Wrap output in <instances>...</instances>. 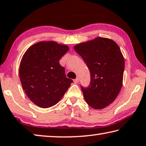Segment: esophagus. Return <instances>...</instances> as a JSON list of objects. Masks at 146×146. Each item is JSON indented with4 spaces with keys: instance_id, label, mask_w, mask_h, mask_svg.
<instances>
[{
    "instance_id": "esophagus-1",
    "label": "esophagus",
    "mask_w": 146,
    "mask_h": 146,
    "mask_svg": "<svg viewBox=\"0 0 146 146\" xmlns=\"http://www.w3.org/2000/svg\"><path fill=\"white\" fill-rule=\"evenodd\" d=\"M74 82L75 83H78L79 82V78L78 77H76L75 80H74Z\"/></svg>"
}]
</instances>
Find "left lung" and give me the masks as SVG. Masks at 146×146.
Returning <instances> with one entry per match:
<instances>
[{
	"label": "left lung",
	"instance_id": "left-lung-1",
	"mask_svg": "<svg viewBox=\"0 0 146 146\" xmlns=\"http://www.w3.org/2000/svg\"><path fill=\"white\" fill-rule=\"evenodd\" d=\"M74 49L90 71V86H81L86 102L95 110L105 108L115 100L122 86L124 58L119 46L111 39L97 37L76 44Z\"/></svg>",
	"mask_w": 146,
	"mask_h": 146
}]
</instances>
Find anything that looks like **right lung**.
Returning <instances> with one entry per match:
<instances>
[{"instance_id": "obj_1", "label": "right lung", "mask_w": 146, "mask_h": 146, "mask_svg": "<svg viewBox=\"0 0 146 146\" xmlns=\"http://www.w3.org/2000/svg\"><path fill=\"white\" fill-rule=\"evenodd\" d=\"M68 50L66 45L42 41L29 47L24 54L20 80L26 95L38 107L48 108L57 104L73 82L59 63Z\"/></svg>"}]
</instances>
